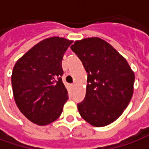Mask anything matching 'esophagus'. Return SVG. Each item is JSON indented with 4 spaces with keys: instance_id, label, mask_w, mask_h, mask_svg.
Returning <instances> with one entry per match:
<instances>
[{
    "instance_id": "34e87169",
    "label": "esophagus",
    "mask_w": 149,
    "mask_h": 149,
    "mask_svg": "<svg viewBox=\"0 0 149 149\" xmlns=\"http://www.w3.org/2000/svg\"><path fill=\"white\" fill-rule=\"evenodd\" d=\"M74 86H75L74 84H72V85H71V87L72 88H74Z\"/></svg>"
}]
</instances>
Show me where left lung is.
I'll use <instances>...</instances> for the list:
<instances>
[{"label": "left lung", "instance_id": "8db88e82", "mask_svg": "<svg viewBox=\"0 0 149 149\" xmlns=\"http://www.w3.org/2000/svg\"><path fill=\"white\" fill-rule=\"evenodd\" d=\"M71 49L88 73L85 98L77 104L80 115L95 127L110 125L131 100L134 72L123 56L99 37L76 40Z\"/></svg>", "mask_w": 149, "mask_h": 149}]
</instances>
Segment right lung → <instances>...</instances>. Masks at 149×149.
Segmentation results:
<instances>
[{"instance_id":"1","label":"right lung","mask_w":149,"mask_h":149,"mask_svg":"<svg viewBox=\"0 0 149 149\" xmlns=\"http://www.w3.org/2000/svg\"><path fill=\"white\" fill-rule=\"evenodd\" d=\"M72 40L52 37L30 49L15 64L11 81L15 102L31 122L47 125L60 117L68 100L62 59Z\"/></svg>"}]
</instances>
